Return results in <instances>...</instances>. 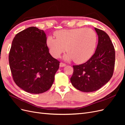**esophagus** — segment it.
<instances>
[{
	"instance_id": "1",
	"label": "esophagus",
	"mask_w": 125,
	"mask_h": 125,
	"mask_svg": "<svg viewBox=\"0 0 125 125\" xmlns=\"http://www.w3.org/2000/svg\"><path fill=\"white\" fill-rule=\"evenodd\" d=\"M66 66V65L65 63H62V62H60V65H59V66L60 67H65V66Z\"/></svg>"
}]
</instances>
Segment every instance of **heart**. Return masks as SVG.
I'll return each instance as SVG.
<instances>
[{"label": "heart", "mask_w": 125, "mask_h": 125, "mask_svg": "<svg viewBox=\"0 0 125 125\" xmlns=\"http://www.w3.org/2000/svg\"><path fill=\"white\" fill-rule=\"evenodd\" d=\"M56 39L48 36L46 44L51 54L58 58L66 48L67 60L73 59L77 63L88 60L95 51L97 36L90 28H74L60 30L54 33Z\"/></svg>", "instance_id": "obj_1"}]
</instances>
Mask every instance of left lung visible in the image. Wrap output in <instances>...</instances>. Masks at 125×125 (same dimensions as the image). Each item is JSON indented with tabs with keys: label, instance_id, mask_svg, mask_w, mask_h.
I'll return each mask as SVG.
<instances>
[{
	"label": "left lung",
	"instance_id": "1",
	"mask_svg": "<svg viewBox=\"0 0 125 125\" xmlns=\"http://www.w3.org/2000/svg\"><path fill=\"white\" fill-rule=\"evenodd\" d=\"M94 29L99 38L95 53L86 62L73 66L70 78L74 88L84 92L95 91L107 83L115 67V52L110 38L104 31Z\"/></svg>",
	"mask_w": 125,
	"mask_h": 125
}]
</instances>
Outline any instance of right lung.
<instances>
[{
	"label": "right lung",
	"instance_id": "obj_1",
	"mask_svg": "<svg viewBox=\"0 0 125 125\" xmlns=\"http://www.w3.org/2000/svg\"><path fill=\"white\" fill-rule=\"evenodd\" d=\"M43 30L32 26L12 41L9 62L16 84L25 91L40 94L51 88L60 62L49 52Z\"/></svg>",
	"mask_w": 125,
	"mask_h": 125
}]
</instances>
